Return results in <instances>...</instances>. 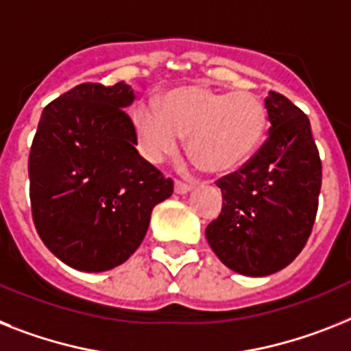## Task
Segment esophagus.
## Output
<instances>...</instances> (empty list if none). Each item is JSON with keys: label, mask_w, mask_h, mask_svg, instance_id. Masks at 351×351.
<instances>
[{"label": "esophagus", "mask_w": 351, "mask_h": 351, "mask_svg": "<svg viewBox=\"0 0 351 351\" xmlns=\"http://www.w3.org/2000/svg\"><path fill=\"white\" fill-rule=\"evenodd\" d=\"M193 188V182L190 181V182H184V181H176V192L178 193H186V192H190V190H192Z\"/></svg>", "instance_id": "esophagus-1"}]
</instances>
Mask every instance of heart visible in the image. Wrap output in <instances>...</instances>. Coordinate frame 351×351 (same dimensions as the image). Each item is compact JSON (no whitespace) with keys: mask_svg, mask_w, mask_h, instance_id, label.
I'll return each mask as SVG.
<instances>
[{"mask_svg":"<svg viewBox=\"0 0 351 351\" xmlns=\"http://www.w3.org/2000/svg\"><path fill=\"white\" fill-rule=\"evenodd\" d=\"M141 154L161 161L188 136V152L204 172L230 173L253 158L267 130V109L249 91L208 86L170 89L159 102L132 112Z\"/></svg>","mask_w":351,"mask_h":351,"instance_id":"heart-1","label":"heart"}]
</instances>
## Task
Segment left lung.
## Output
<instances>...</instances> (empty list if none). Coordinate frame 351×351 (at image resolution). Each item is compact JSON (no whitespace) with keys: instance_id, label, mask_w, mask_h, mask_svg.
I'll use <instances>...</instances> for the list:
<instances>
[{"instance_id":"left-lung-1","label":"left lung","mask_w":351,"mask_h":351,"mask_svg":"<svg viewBox=\"0 0 351 351\" xmlns=\"http://www.w3.org/2000/svg\"><path fill=\"white\" fill-rule=\"evenodd\" d=\"M265 109L269 138L247 163L217 181L222 211L206 228L219 260L245 276L278 273L301 253L315 221L323 173L305 112L274 91Z\"/></svg>"}]
</instances>
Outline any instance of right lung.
Segmentation results:
<instances>
[{"label":"right lung","mask_w":351,"mask_h":351,"mask_svg":"<svg viewBox=\"0 0 351 351\" xmlns=\"http://www.w3.org/2000/svg\"><path fill=\"white\" fill-rule=\"evenodd\" d=\"M130 86L84 82L45 107L28 158L30 204L40 240L86 273L125 262L143 242L150 213L173 181L136 150L123 109Z\"/></svg>","instance_id":"add662e5"}]
</instances>
